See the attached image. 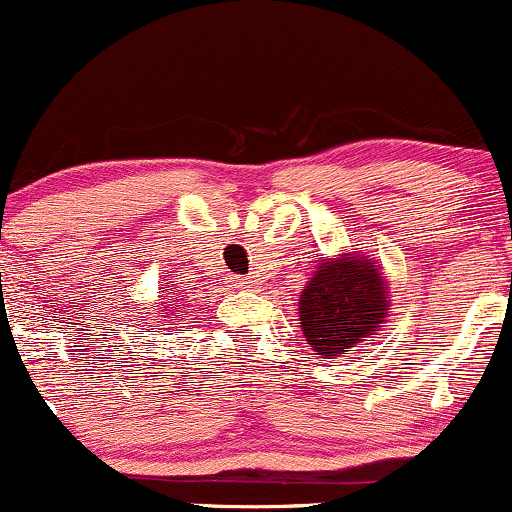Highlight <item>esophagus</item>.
Wrapping results in <instances>:
<instances>
[{
  "label": "esophagus",
  "instance_id": "34e87169",
  "mask_svg": "<svg viewBox=\"0 0 512 512\" xmlns=\"http://www.w3.org/2000/svg\"><path fill=\"white\" fill-rule=\"evenodd\" d=\"M233 286H236V289H245V291L255 289V284H252L250 276H236V281H233Z\"/></svg>",
  "mask_w": 512,
  "mask_h": 512
}]
</instances>
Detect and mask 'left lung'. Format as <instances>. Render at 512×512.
Wrapping results in <instances>:
<instances>
[{
    "label": "left lung",
    "mask_w": 512,
    "mask_h": 512,
    "mask_svg": "<svg viewBox=\"0 0 512 512\" xmlns=\"http://www.w3.org/2000/svg\"><path fill=\"white\" fill-rule=\"evenodd\" d=\"M305 342L325 356H339L358 342H370L387 317V284L378 264L363 257L322 260L301 293Z\"/></svg>",
    "instance_id": "8db88e82"
}]
</instances>
